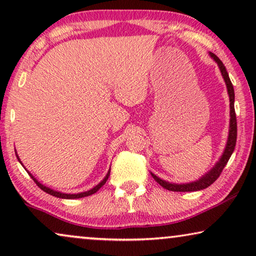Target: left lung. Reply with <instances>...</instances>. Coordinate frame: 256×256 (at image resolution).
Returning a JSON list of instances; mask_svg holds the SVG:
<instances>
[{"mask_svg": "<svg viewBox=\"0 0 256 256\" xmlns=\"http://www.w3.org/2000/svg\"><path fill=\"white\" fill-rule=\"evenodd\" d=\"M210 56L214 59L216 64H218L220 72H222V78L226 82V87H227V92H228L230 96V132H228V138H227V143H226V148L224 150L222 157H220L219 162H216L214 166L212 168L211 170L208 171V174H205L202 178H199L198 180L192 182V183H188V184H172L169 183V182H166L163 180H160L156 176V174H152V176L154 177L157 183H158L160 186H163L164 188L169 191H176V192H191V191H199L202 190V188H208L210 185L214 183V182L218 180V177L222 174V171L224 170V168L226 166L227 162H228L230 157L232 156V154L234 152V148H236V110H234V88L232 82H230V79L228 76V73L226 71L225 65L222 64V62L216 57L214 54H211L210 52Z\"/></svg>", "mask_w": 256, "mask_h": 256, "instance_id": "1", "label": "left lung"}]
</instances>
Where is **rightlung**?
Wrapping results in <instances>:
<instances>
[{
    "mask_svg": "<svg viewBox=\"0 0 256 256\" xmlns=\"http://www.w3.org/2000/svg\"><path fill=\"white\" fill-rule=\"evenodd\" d=\"M17 156V155H16ZM17 160H20V163L22 164V162H20V160L18 158V156H17ZM23 166V164H22ZM24 169H26V168H24ZM28 171V170H26ZM28 174H30V177L32 178L34 180V183H36L37 185H38V188H40L42 190H43L44 192H46V194H51V196H54V197H57V198H62V199H76V198H82V197H87V196H90V194H96V192L99 190V188L102 186V185H104V183H106L107 182V180H108V177H110V170L108 171V174H106V177L104 178L100 182L99 184L96 185V186H94L93 188H90V190H88V191H85V192H82V194H62V192H58V191H54V190H52V188H46L45 186V185H43V184H40V182H38L36 178H34L32 174H31L29 171H28Z\"/></svg>",
    "mask_w": 256,
    "mask_h": 256,
    "instance_id": "obj_1",
    "label": "right lung"
}]
</instances>
